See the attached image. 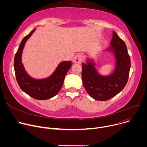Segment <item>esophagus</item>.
Segmentation results:
<instances>
[{"instance_id":"obj_1","label":"esophagus","mask_w":147,"mask_h":147,"mask_svg":"<svg viewBox=\"0 0 147 147\" xmlns=\"http://www.w3.org/2000/svg\"><path fill=\"white\" fill-rule=\"evenodd\" d=\"M83 56L81 54H78L73 59V61L75 63H78V64H80L81 62L83 60Z\"/></svg>"}]
</instances>
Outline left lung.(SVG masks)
<instances>
[{"label": "left lung", "mask_w": 147, "mask_h": 147, "mask_svg": "<svg viewBox=\"0 0 147 147\" xmlns=\"http://www.w3.org/2000/svg\"><path fill=\"white\" fill-rule=\"evenodd\" d=\"M109 51L113 52L116 68L113 73L102 76L97 72L91 59L82 63V81L88 94L94 99L105 101L119 94L128 81L131 60L124 42L113 31Z\"/></svg>", "instance_id": "1"}]
</instances>
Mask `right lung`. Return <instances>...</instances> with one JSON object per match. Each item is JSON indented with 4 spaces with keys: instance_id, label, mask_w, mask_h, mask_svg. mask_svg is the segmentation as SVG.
<instances>
[{
    "instance_id": "right-lung-1",
    "label": "right lung",
    "mask_w": 147,
    "mask_h": 147,
    "mask_svg": "<svg viewBox=\"0 0 147 147\" xmlns=\"http://www.w3.org/2000/svg\"><path fill=\"white\" fill-rule=\"evenodd\" d=\"M34 31L35 30H32L21 42L14 57V71L17 82L23 91L34 99L45 100L53 97L60 91L65 76L71 66V61L61 62L54 73L47 78L35 80L31 77L24 70L22 55L26 41Z\"/></svg>"
}]
</instances>
